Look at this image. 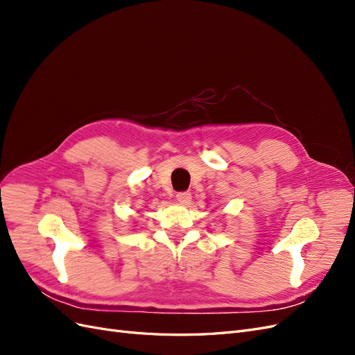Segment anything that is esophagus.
Segmentation results:
<instances>
[{"label":"esophagus","instance_id":"34e87169","mask_svg":"<svg viewBox=\"0 0 355 355\" xmlns=\"http://www.w3.org/2000/svg\"><path fill=\"white\" fill-rule=\"evenodd\" d=\"M191 198H192V196L189 194V192H179V194L176 196V200H178L180 204H189V202H191Z\"/></svg>","mask_w":355,"mask_h":355}]
</instances>
